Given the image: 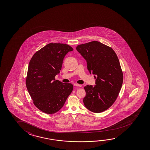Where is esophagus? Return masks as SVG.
I'll list each match as a JSON object with an SVG mask.
<instances>
[{
	"instance_id": "esophagus-1",
	"label": "esophagus",
	"mask_w": 150,
	"mask_h": 150,
	"mask_svg": "<svg viewBox=\"0 0 150 150\" xmlns=\"http://www.w3.org/2000/svg\"><path fill=\"white\" fill-rule=\"evenodd\" d=\"M74 86H77V87H81V85H79V84H78V83H74Z\"/></svg>"
}]
</instances>
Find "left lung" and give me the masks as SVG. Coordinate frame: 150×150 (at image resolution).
Masks as SVG:
<instances>
[{
  "mask_svg": "<svg viewBox=\"0 0 150 150\" xmlns=\"http://www.w3.org/2000/svg\"><path fill=\"white\" fill-rule=\"evenodd\" d=\"M76 50L87 62L90 74L97 76L96 85L84 87V105L95 113L106 110L115 103L122 85L118 57L110 47L96 41L77 45Z\"/></svg>",
  "mask_w": 150,
  "mask_h": 150,
  "instance_id": "1",
  "label": "left lung"
}]
</instances>
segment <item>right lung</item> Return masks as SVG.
Returning a JSON list of instances; mask_svg holds the SVG:
<instances>
[{
	"label": "right lung",
	"mask_w": 150,
	"mask_h": 150,
	"mask_svg": "<svg viewBox=\"0 0 150 150\" xmlns=\"http://www.w3.org/2000/svg\"><path fill=\"white\" fill-rule=\"evenodd\" d=\"M73 50L67 44L49 43L37 51L30 61L26 86L35 106L44 113L59 111L73 89L71 83L55 79L65 55Z\"/></svg>",
	"instance_id": "1"
}]
</instances>
